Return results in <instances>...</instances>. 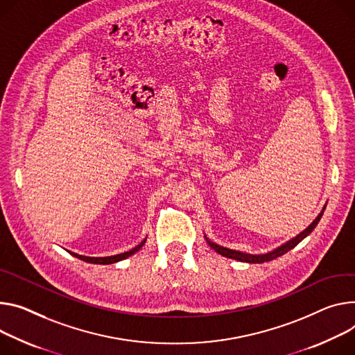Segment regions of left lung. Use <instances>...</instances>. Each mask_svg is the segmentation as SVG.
Here are the masks:
<instances>
[{"instance_id": "8db88e82", "label": "left lung", "mask_w": 355, "mask_h": 355, "mask_svg": "<svg viewBox=\"0 0 355 355\" xmlns=\"http://www.w3.org/2000/svg\"><path fill=\"white\" fill-rule=\"evenodd\" d=\"M324 209H326V207H324L323 209H321V212L317 215V218L309 225V227H307L304 231H302V232H300L299 235H296L295 238H292L290 241H287L286 243L277 246L276 249H273V250H270V252H268V253H261V254L245 253V252H241V250H235V249H230V248H223V246H220V245H216V243L211 242L207 236H205V239H207L208 245H209L215 252H218L219 254H222V256H225V257H230V259H235V261L246 262V263H263V262L273 261V259H276V257L284 254L286 252H288L290 249H293L296 245H299L306 236H309V235L313 232V230L317 227V223H318V220L321 219V216H323Z\"/></svg>"}]
</instances>
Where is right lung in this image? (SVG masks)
I'll list each match as a JSON object with an SVG mask.
<instances>
[{
  "instance_id": "add662e5",
  "label": "right lung",
  "mask_w": 355,
  "mask_h": 355,
  "mask_svg": "<svg viewBox=\"0 0 355 355\" xmlns=\"http://www.w3.org/2000/svg\"><path fill=\"white\" fill-rule=\"evenodd\" d=\"M147 239V238H146ZM146 239L141 241L137 246H135L133 249H130L128 252H123V253H119V254H113V256H105V257H90V256H83V254H78V253H73V252H69L71 254H73L75 257H78V259L80 261H85V262H89V263H98V265H110V263H116V262H120V261H124L127 259L128 256L135 254L136 252H139L141 249V246L146 243Z\"/></svg>"
}]
</instances>
